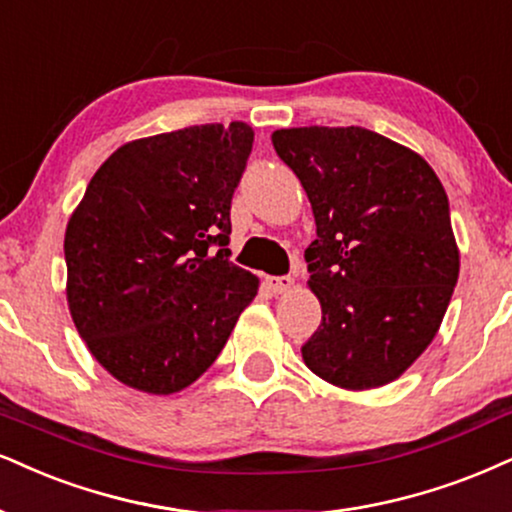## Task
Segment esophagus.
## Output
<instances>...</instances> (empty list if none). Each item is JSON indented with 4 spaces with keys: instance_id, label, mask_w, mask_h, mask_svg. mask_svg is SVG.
Instances as JSON below:
<instances>
[{
    "instance_id": "obj_1",
    "label": "esophagus",
    "mask_w": 512,
    "mask_h": 512,
    "mask_svg": "<svg viewBox=\"0 0 512 512\" xmlns=\"http://www.w3.org/2000/svg\"><path fill=\"white\" fill-rule=\"evenodd\" d=\"M268 287L273 289L275 294H282V292H289V289L294 287V280L289 275H277V277H268Z\"/></svg>"
}]
</instances>
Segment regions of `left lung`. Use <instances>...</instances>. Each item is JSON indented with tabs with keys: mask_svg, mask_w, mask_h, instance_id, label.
I'll return each mask as SVG.
<instances>
[{
	"mask_svg": "<svg viewBox=\"0 0 512 512\" xmlns=\"http://www.w3.org/2000/svg\"><path fill=\"white\" fill-rule=\"evenodd\" d=\"M273 147L315 216L308 285L323 323L304 363L342 389L382 387L437 334L460 258L449 197L422 156L358 128H289Z\"/></svg>",
	"mask_w": 512,
	"mask_h": 512,
	"instance_id": "1",
	"label": "left lung"
}]
</instances>
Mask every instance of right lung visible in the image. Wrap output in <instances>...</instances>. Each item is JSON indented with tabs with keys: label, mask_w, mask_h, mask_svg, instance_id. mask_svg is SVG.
<instances>
[{
	"label": "right lung",
	"mask_w": 512,
	"mask_h": 512,
	"mask_svg": "<svg viewBox=\"0 0 512 512\" xmlns=\"http://www.w3.org/2000/svg\"><path fill=\"white\" fill-rule=\"evenodd\" d=\"M254 144L242 121L123 144L68 220V308L118 382L173 394L211 368L258 277L230 261V204Z\"/></svg>",
	"instance_id": "right-lung-1"
}]
</instances>
